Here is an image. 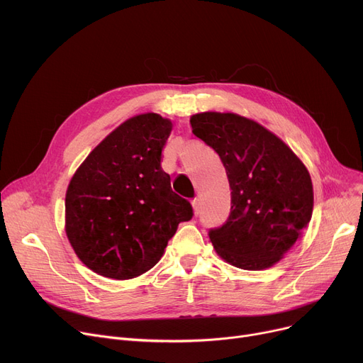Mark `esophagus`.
<instances>
[{
	"mask_svg": "<svg viewBox=\"0 0 363 363\" xmlns=\"http://www.w3.org/2000/svg\"><path fill=\"white\" fill-rule=\"evenodd\" d=\"M193 208H194V215L199 216V215H200V208H201L199 199H194V200H193Z\"/></svg>",
	"mask_w": 363,
	"mask_h": 363,
	"instance_id": "obj_1",
	"label": "esophagus"
}]
</instances>
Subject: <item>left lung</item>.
<instances>
[{"mask_svg": "<svg viewBox=\"0 0 363 363\" xmlns=\"http://www.w3.org/2000/svg\"><path fill=\"white\" fill-rule=\"evenodd\" d=\"M193 133L213 148L231 188V212L208 230L218 255L237 268L260 271L296 244L313 211L308 169L262 125L234 113H199Z\"/></svg>", "mask_w": 363, "mask_h": 363, "instance_id": "8db88e82", "label": "left lung"}]
</instances>
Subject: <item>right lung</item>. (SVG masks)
I'll list each match as a JSON object with an SVG mask.
<instances>
[{
  "instance_id": "add662e5",
  "label": "right lung",
  "mask_w": 363,
  "mask_h": 363,
  "mask_svg": "<svg viewBox=\"0 0 363 363\" xmlns=\"http://www.w3.org/2000/svg\"><path fill=\"white\" fill-rule=\"evenodd\" d=\"M170 130V121L156 113L130 118L73 175L66 193V234L95 274L130 279L147 272L178 225L194 216L162 169Z\"/></svg>"
}]
</instances>
